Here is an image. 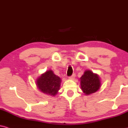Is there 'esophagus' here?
Returning <instances> with one entry per match:
<instances>
[{"label":"esophagus","mask_w":128,"mask_h":128,"mask_svg":"<svg viewBox=\"0 0 128 128\" xmlns=\"http://www.w3.org/2000/svg\"><path fill=\"white\" fill-rule=\"evenodd\" d=\"M75 74H72V76H71V77H69V78H70L71 79V80H74V78H75Z\"/></svg>","instance_id":"34e87169"}]
</instances>
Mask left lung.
<instances>
[{
    "mask_svg": "<svg viewBox=\"0 0 128 128\" xmlns=\"http://www.w3.org/2000/svg\"><path fill=\"white\" fill-rule=\"evenodd\" d=\"M80 80L81 89L87 96L98 91L101 87L100 77L91 70H86Z\"/></svg>",
    "mask_w": 128,
    "mask_h": 128,
    "instance_id": "obj_1",
    "label": "left lung"
}]
</instances>
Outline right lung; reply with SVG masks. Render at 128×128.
Listing matches in <instances>:
<instances>
[{"label": "right lung", "instance_id": "1", "mask_svg": "<svg viewBox=\"0 0 128 128\" xmlns=\"http://www.w3.org/2000/svg\"><path fill=\"white\" fill-rule=\"evenodd\" d=\"M61 80L51 70L46 71L37 78L36 84L38 88L45 94L55 96L60 89Z\"/></svg>", "mask_w": 128, "mask_h": 128}]
</instances>
